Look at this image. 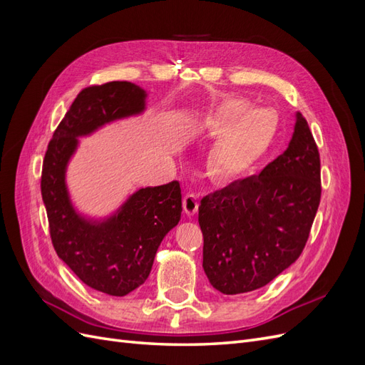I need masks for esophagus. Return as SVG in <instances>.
Masks as SVG:
<instances>
[{"instance_id": "obj_1", "label": "esophagus", "mask_w": 365, "mask_h": 365, "mask_svg": "<svg viewBox=\"0 0 365 365\" xmlns=\"http://www.w3.org/2000/svg\"><path fill=\"white\" fill-rule=\"evenodd\" d=\"M182 207L187 216H193L197 213V207H200V201H197V196L193 193H189L184 196Z\"/></svg>"}]
</instances>
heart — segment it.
I'll list each match as a JSON object with an SVG mask.
<instances>
[{
    "label": "heart",
    "mask_w": 365,
    "mask_h": 365,
    "mask_svg": "<svg viewBox=\"0 0 365 365\" xmlns=\"http://www.w3.org/2000/svg\"><path fill=\"white\" fill-rule=\"evenodd\" d=\"M216 129H227L208 153V164L216 178L228 180L247 172L275 135L277 118L267 108H251L242 98H228L213 117Z\"/></svg>",
    "instance_id": "heart-1"
}]
</instances>
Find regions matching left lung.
<instances>
[{"mask_svg":"<svg viewBox=\"0 0 365 365\" xmlns=\"http://www.w3.org/2000/svg\"><path fill=\"white\" fill-rule=\"evenodd\" d=\"M319 153L297 113L282 155L259 175L202 197V267L215 289L244 294L268 284L300 257L322 197Z\"/></svg>","mask_w":365,"mask_h":365,"instance_id":"8db88e82","label":"left lung"}]
</instances>
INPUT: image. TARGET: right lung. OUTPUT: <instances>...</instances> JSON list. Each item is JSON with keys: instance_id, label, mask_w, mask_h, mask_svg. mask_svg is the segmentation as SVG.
I'll return each instance as SVG.
<instances>
[{"instance_id": "right-lung-1", "label": "right lung", "mask_w": 365, "mask_h": 365, "mask_svg": "<svg viewBox=\"0 0 365 365\" xmlns=\"http://www.w3.org/2000/svg\"><path fill=\"white\" fill-rule=\"evenodd\" d=\"M146 97L143 88L130 82L85 88L54 130L42 164L41 193L59 259L86 286L114 297L132 292L149 277L161 240L181 219L180 182L140 189L114 215L91 219L76 212L65 173L77 138L141 114Z\"/></svg>"}]
</instances>
